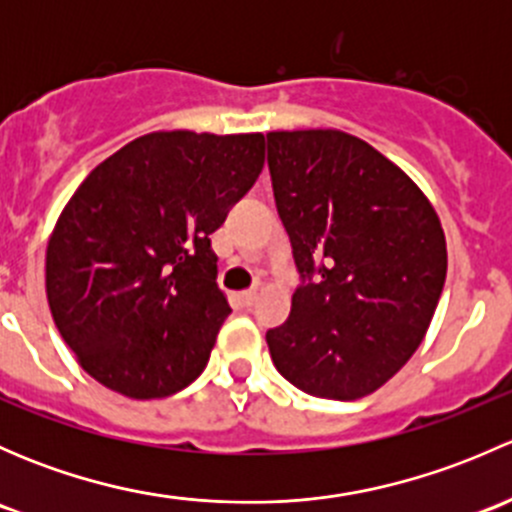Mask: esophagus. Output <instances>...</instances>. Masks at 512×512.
Masks as SVG:
<instances>
[{
  "mask_svg": "<svg viewBox=\"0 0 512 512\" xmlns=\"http://www.w3.org/2000/svg\"><path fill=\"white\" fill-rule=\"evenodd\" d=\"M237 299H240V304H245V307H252L257 299V289H245V292L237 294Z\"/></svg>",
  "mask_w": 512,
  "mask_h": 512,
  "instance_id": "34e87169",
  "label": "esophagus"
}]
</instances>
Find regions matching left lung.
<instances>
[{"instance_id": "left-lung-1", "label": "left lung", "mask_w": 512, "mask_h": 512, "mask_svg": "<svg viewBox=\"0 0 512 512\" xmlns=\"http://www.w3.org/2000/svg\"><path fill=\"white\" fill-rule=\"evenodd\" d=\"M277 213L302 285L267 332L277 371L319 399L384 386L426 337L446 282V235L421 188L334 128L267 133Z\"/></svg>"}]
</instances>
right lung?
I'll return each instance as SVG.
<instances>
[{"label":"right lung","instance_id":"obj_1","mask_svg":"<svg viewBox=\"0 0 512 512\" xmlns=\"http://www.w3.org/2000/svg\"><path fill=\"white\" fill-rule=\"evenodd\" d=\"M262 165V133L158 131L71 195L46 247V299L98 384L165 399L203 374L230 314L210 235Z\"/></svg>","mask_w":512,"mask_h":512}]
</instances>
